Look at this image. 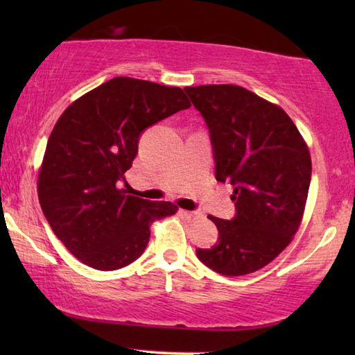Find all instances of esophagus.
Segmentation results:
<instances>
[{
  "label": "esophagus",
  "mask_w": 355,
  "mask_h": 355,
  "mask_svg": "<svg viewBox=\"0 0 355 355\" xmlns=\"http://www.w3.org/2000/svg\"><path fill=\"white\" fill-rule=\"evenodd\" d=\"M179 215H181L182 218H186V220H193V218L200 216L197 211H187V210H179Z\"/></svg>",
  "instance_id": "34e87169"
}]
</instances>
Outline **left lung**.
<instances>
[{
  "mask_svg": "<svg viewBox=\"0 0 355 355\" xmlns=\"http://www.w3.org/2000/svg\"><path fill=\"white\" fill-rule=\"evenodd\" d=\"M210 134L215 178L234 187L231 220L210 216L218 242L197 249L225 276L254 273L275 260L302 220L312 178L307 145L279 106L239 85L186 87Z\"/></svg>",
  "mask_w": 355,
  "mask_h": 355,
  "instance_id": "1",
  "label": "left lung"
}]
</instances>
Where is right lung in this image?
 I'll list each match as a JSON object with an SVG mask.
<instances>
[{"label": "right lung", "mask_w": 355, "mask_h": 355, "mask_svg": "<svg viewBox=\"0 0 355 355\" xmlns=\"http://www.w3.org/2000/svg\"><path fill=\"white\" fill-rule=\"evenodd\" d=\"M191 101L179 87L114 77L76 100L53 129L38 176V200L58 239L82 263L111 271L144 254L150 225L171 202L128 196L118 184L150 125Z\"/></svg>", "instance_id": "obj_1"}]
</instances>
